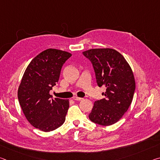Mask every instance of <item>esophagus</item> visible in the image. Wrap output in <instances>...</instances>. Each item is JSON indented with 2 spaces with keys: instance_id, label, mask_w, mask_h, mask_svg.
<instances>
[{
  "instance_id": "1",
  "label": "esophagus",
  "mask_w": 160,
  "mask_h": 160,
  "mask_svg": "<svg viewBox=\"0 0 160 160\" xmlns=\"http://www.w3.org/2000/svg\"><path fill=\"white\" fill-rule=\"evenodd\" d=\"M73 99L76 100V101H81V100L83 99V98H81V97H73Z\"/></svg>"
}]
</instances>
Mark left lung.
<instances>
[{"label":"left lung","mask_w":160,"mask_h":160,"mask_svg":"<svg viewBox=\"0 0 160 160\" xmlns=\"http://www.w3.org/2000/svg\"><path fill=\"white\" fill-rule=\"evenodd\" d=\"M90 60L99 87L104 85V99L94 104L89 118L102 126H110L123 117L131 105L135 89L132 69L125 58L113 48H92L83 51Z\"/></svg>","instance_id":"8db88e82"}]
</instances>
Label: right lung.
<instances>
[{
	"mask_svg": "<svg viewBox=\"0 0 160 160\" xmlns=\"http://www.w3.org/2000/svg\"><path fill=\"white\" fill-rule=\"evenodd\" d=\"M71 56L55 48L44 50L29 63L19 85L18 97L24 115L42 131L56 130L66 120L69 100L51 99L49 92L58 81L63 65Z\"/></svg>",
	"mask_w": 160,
	"mask_h": 160,
	"instance_id": "obj_1",
	"label": "right lung"
}]
</instances>
